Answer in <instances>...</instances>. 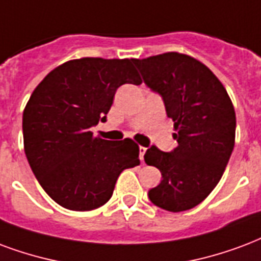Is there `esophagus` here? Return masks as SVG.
I'll use <instances>...</instances> for the list:
<instances>
[{
    "label": "esophagus",
    "mask_w": 261,
    "mask_h": 261,
    "mask_svg": "<svg viewBox=\"0 0 261 261\" xmlns=\"http://www.w3.org/2000/svg\"><path fill=\"white\" fill-rule=\"evenodd\" d=\"M145 150L146 148H144V146H140V159L144 160V155H145Z\"/></svg>",
    "instance_id": "34e87169"
}]
</instances>
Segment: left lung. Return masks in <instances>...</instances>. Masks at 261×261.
Returning <instances> with one entry per match:
<instances>
[{"label":"left lung","instance_id":"obj_1","mask_svg":"<svg viewBox=\"0 0 261 261\" xmlns=\"http://www.w3.org/2000/svg\"><path fill=\"white\" fill-rule=\"evenodd\" d=\"M144 83L159 94L174 121L177 148L146 150L145 163L162 173L148 192L150 202L169 212L195 207L219 184L235 144V111L224 86L203 63L166 52L136 59Z\"/></svg>","mask_w":261,"mask_h":261}]
</instances>
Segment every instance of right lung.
<instances>
[{
    "instance_id": "obj_1",
    "label": "right lung",
    "mask_w": 261,
    "mask_h": 261,
    "mask_svg": "<svg viewBox=\"0 0 261 261\" xmlns=\"http://www.w3.org/2000/svg\"><path fill=\"white\" fill-rule=\"evenodd\" d=\"M136 59L82 58L63 63L33 91L23 112L24 153L51 199L69 210H94L111 199L117 177L140 165L130 138L92 137L117 88L141 84Z\"/></svg>"
}]
</instances>
